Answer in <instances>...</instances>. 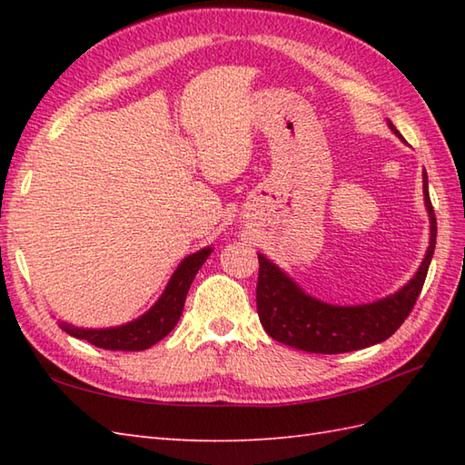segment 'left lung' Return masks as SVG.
<instances>
[{
	"label": "left lung",
	"instance_id": "8db88e82",
	"mask_svg": "<svg viewBox=\"0 0 465 465\" xmlns=\"http://www.w3.org/2000/svg\"><path fill=\"white\" fill-rule=\"evenodd\" d=\"M390 127L393 134L401 137L391 122ZM423 200H426L431 222V238L426 258L410 283L380 302L351 305V308L318 302L305 295L278 265H273L260 253L255 302H258L260 322L270 338L302 351L345 353L370 348V345L388 340L390 335L396 333L418 302L433 250H436L438 223L430 200L426 172H423Z\"/></svg>",
	"mask_w": 465,
	"mask_h": 465
}]
</instances>
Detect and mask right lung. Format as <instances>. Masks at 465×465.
Instances as JSON below:
<instances>
[{
    "instance_id": "1",
    "label": "right lung",
    "mask_w": 465,
    "mask_h": 465,
    "mask_svg": "<svg viewBox=\"0 0 465 465\" xmlns=\"http://www.w3.org/2000/svg\"><path fill=\"white\" fill-rule=\"evenodd\" d=\"M210 253V248H203L197 253L187 255L180 263V268L173 272L170 283H167L165 292L162 293V298L157 300L153 308L143 313L140 320L110 330H82L67 323L59 325H62V330L65 333L74 335L77 340L90 341L95 348L114 351H142L152 348L153 343L163 340L165 335L175 328V323L183 312L185 295L190 292V285L195 278V273L202 268Z\"/></svg>"
}]
</instances>
